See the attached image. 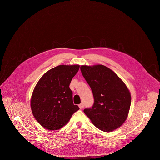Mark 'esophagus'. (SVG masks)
Instances as JSON below:
<instances>
[{
    "label": "esophagus",
    "instance_id": "esophagus-1",
    "mask_svg": "<svg viewBox=\"0 0 160 160\" xmlns=\"http://www.w3.org/2000/svg\"><path fill=\"white\" fill-rule=\"evenodd\" d=\"M78 106H79V108H80V109H82V108H83V103H81V104H80L78 105Z\"/></svg>",
    "mask_w": 160,
    "mask_h": 160
}]
</instances>
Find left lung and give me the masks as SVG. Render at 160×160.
<instances>
[{"label": "left lung", "mask_w": 160, "mask_h": 160, "mask_svg": "<svg viewBox=\"0 0 160 160\" xmlns=\"http://www.w3.org/2000/svg\"><path fill=\"white\" fill-rule=\"evenodd\" d=\"M80 70L93 94L92 106L83 110L92 123L111 132L126 120L131 104L128 89L118 75L103 65L82 66Z\"/></svg>", "instance_id": "obj_1"}]
</instances>
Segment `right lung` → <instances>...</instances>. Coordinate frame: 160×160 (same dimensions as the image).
Instances as JSON below:
<instances>
[{
	"mask_svg": "<svg viewBox=\"0 0 160 160\" xmlns=\"http://www.w3.org/2000/svg\"><path fill=\"white\" fill-rule=\"evenodd\" d=\"M79 65H59L45 73L36 85L31 108L36 120L44 128L58 130L65 125L79 109L73 104L69 87Z\"/></svg>",
	"mask_w": 160,
	"mask_h": 160,
	"instance_id": "right-lung-1",
	"label": "right lung"
}]
</instances>
